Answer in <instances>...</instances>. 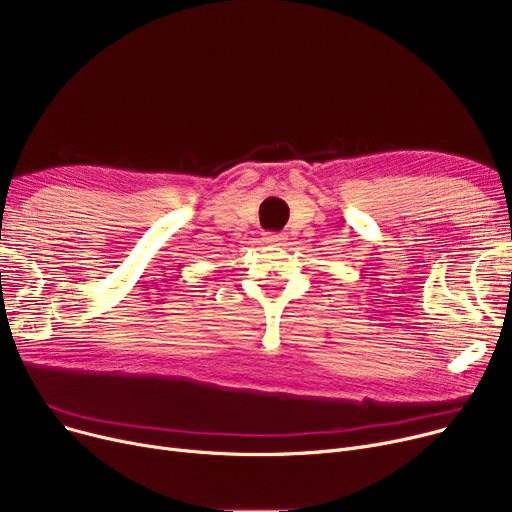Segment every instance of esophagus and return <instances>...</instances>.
Instances as JSON below:
<instances>
[{
	"mask_svg": "<svg viewBox=\"0 0 512 512\" xmlns=\"http://www.w3.org/2000/svg\"><path fill=\"white\" fill-rule=\"evenodd\" d=\"M284 240H286V236H282V234H272V232H267V234L263 236V242H265V245H270V247H282Z\"/></svg>",
	"mask_w": 512,
	"mask_h": 512,
	"instance_id": "34e87169",
	"label": "esophagus"
}]
</instances>
